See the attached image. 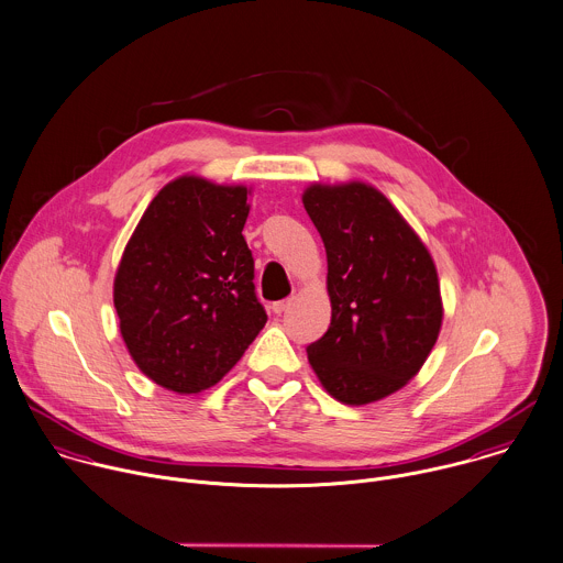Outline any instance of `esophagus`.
Wrapping results in <instances>:
<instances>
[{
  "label": "esophagus",
  "mask_w": 563,
  "mask_h": 563,
  "mask_svg": "<svg viewBox=\"0 0 563 563\" xmlns=\"http://www.w3.org/2000/svg\"><path fill=\"white\" fill-rule=\"evenodd\" d=\"M290 306H292V297H290V299H284V301H275V303H273V312H275V314H282V312H286Z\"/></svg>",
  "instance_id": "esophagus-1"
}]
</instances>
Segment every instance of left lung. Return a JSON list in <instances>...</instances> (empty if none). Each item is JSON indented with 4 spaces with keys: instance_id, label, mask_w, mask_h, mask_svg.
<instances>
[{
    "instance_id": "obj_1",
    "label": "left lung",
    "mask_w": 563,
    "mask_h": 563,
    "mask_svg": "<svg viewBox=\"0 0 563 563\" xmlns=\"http://www.w3.org/2000/svg\"><path fill=\"white\" fill-rule=\"evenodd\" d=\"M303 207L328 253L332 323L308 345L323 388L363 406L408 384L432 352L443 303L434 262L377 189L312 184Z\"/></svg>"
}]
</instances>
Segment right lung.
<instances>
[{
    "mask_svg": "<svg viewBox=\"0 0 563 563\" xmlns=\"http://www.w3.org/2000/svg\"><path fill=\"white\" fill-rule=\"evenodd\" d=\"M251 191L186 175L151 200L115 273L126 350L159 386L200 393L242 358L266 323L242 235Z\"/></svg>",
    "mask_w": 563,
    "mask_h": 563,
    "instance_id": "1",
    "label": "right lung"
}]
</instances>
